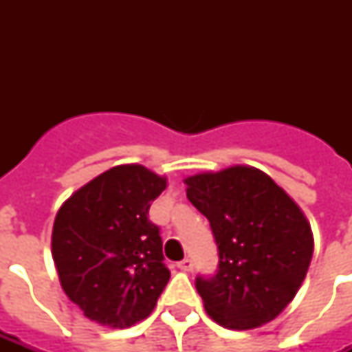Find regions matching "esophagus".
Wrapping results in <instances>:
<instances>
[{"mask_svg": "<svg viewBox=\"0 0 352 352\" xmlns=\"http://www.w3.org/2000/svg\"><path fill=\"white\" fill-rule=\"evenodd\" d=\"M177 267L181 268V270H184V272H190V270H192V267H193V261L190 259V257H184L182 261L177 263Z\"/></svg>", "mask_w": 352, "mask_h": 352, "instance_id": "esophagus-1", "label": "esophagus"}]
</instances>
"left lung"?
I'll return each instance as SVG.
<instances>
[{
	"label": "left lung",
	"instance_id": "left-lung-1",
	"mask_svg": "<svg viewBox=\"0 0 352 352\" xmlns=\"http://www.w3.org/2000/svg\"><path fill=\"white\" fill-rule=\"evenodd\" d=\"M190 203L210 221L219 265L195 278L204 309L226 329H254L289 305L312 259L311 226L263 171L234 166L186 179Z\"/></svg>",
	"mask_w": 352,
	"mask_h": 352
}]
</instances>
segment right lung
<instances>
[{
	"label": "right lung",
	"instance_id": "right-lung-1",
	"mask_svg": "<svg viewBox=\"0 0 352 352\" xmlns=\"http://www.w3.org/2000/svg\"><path fill=\"white\" fill-rule=\"evenodd\" d=\"M166 179L144 166H115L58 210L52 259L69 300L89 320L126 329L148 318L170 270L149 206Z\"/></svg>",
	"mask_w": 352,
	"mask_h": 352
}]
</instances>
